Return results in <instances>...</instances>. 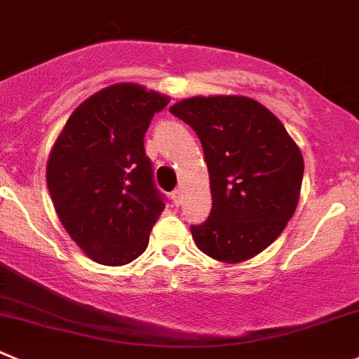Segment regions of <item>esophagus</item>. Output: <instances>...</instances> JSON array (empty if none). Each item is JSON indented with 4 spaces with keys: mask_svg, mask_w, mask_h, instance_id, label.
I'll use <instances>...</instances> for the list:
<instances>
[{
    "mask_svg": "<svg viewBox=\"0 0 359 359\" xmlns=\"http://www.w3.org/2000/svg\"><path fill=\"white\" fill-rule=\"evenodd\" d=\"M172 198H173V203L177 205V207H179L180 205V201H182V193H180V189H175L172 193Z\"/></svg>",
    "mask_w": 359,
    "mask_h": 359,
    "instance_id": "34e87169",
    "label": "esophagus"
}]
</instances>
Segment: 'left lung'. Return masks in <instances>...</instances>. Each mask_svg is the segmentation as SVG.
Listing matches in <instances>:
<instances>
[{"label":"left lung","instance_id":"left-lung-1","mask_svg":"<svg viewBox=\"0 0 359 359\" xmlns=\"http://www.w3.org/2000/svg\"><path fill=\"white\" fill-rule=\"evenodd\" d=\"M170 112L196 131L208 166L210 214L191 226L198 249L224 263L259 254L294 214L300 149L270 110L243 96H198Z\"/></svg>","mask_w":359,"mask_h":359}]
</instances>
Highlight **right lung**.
<instances>
[{
  "label": "right lung",
  "mask_w": 359,
  "mask_h": 359,
  "mask_svg": "<svg viewBox=\"0 0 359 359\" xmlns=\"http://www.w3.org/2000/svg\"><path fill=\"white\" fill-rule=\"evenodd\" d=\"M170 100L135 83H117L76 107L47 163L55 212L76 245L96 263L137 259L165 210L144 138Z\"/></svg>",
  "instance_id": "obj_1"
}]
</instances>
